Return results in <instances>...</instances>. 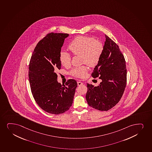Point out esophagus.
Masks as SVG:
<instances>
[{
  "label": "esophagus",
  "mask_w": 152,
  "mask_h": 152,
  "mask_svg": "<svg viewBox=\"0 0 152 152\" xmlns=\"http://www.w3.org/2000/svg\"><path fill=\"white\" fill-rule=\"evenodd\" d=\"M77 84H78V86H81V85H83V83L81 82V81H78Z\"/></svg>",
  "instance_id": "obj_1"
}]
</instances>
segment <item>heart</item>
Here are the masks:
<instances>
[{
    "instance_id": "heart-1",
    "label": "heart",
    "mask_w": 152,
    "mask_h": 152,
    "mask_svg": "<svg viewBox=\"0 0 152 152\" xmlns=\"http://www.w3.org/2000/svg\"><path fill=\"white\" fill-rule=\"evenodd\" d=\"M68 48L74 55H80L81 62L90 67H94L99 62L103 50L102 43L93 38L80 35L72 40ZM59 61L65 67L71 64V57L69 53L61 51L59 54ZM88 69L86 66L74 68L72 69L71 74L75 77L84 78L86 76Z\"/></svg>"
}]
</instances>
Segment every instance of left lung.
<instances>
[{
	"label": "left lung",
	"instance_id": "left-lung-1",
	"mask_svg": "<svg viewBox=\"0 0 152 152\" xmlns=\"http://www.w3.org/2000/svg\"><path fill=\"white\" fill-rule=\"evenodd\" d=\"M101 58L94 68L92 77L102 80L97 86L87 83L86 101L90 107L107 111L116 105L126 84V69L124 55L116 43L105 35Z\"/></svg>",
	"mask_w": 152,
	"mask_h": 152
}]
</instances>
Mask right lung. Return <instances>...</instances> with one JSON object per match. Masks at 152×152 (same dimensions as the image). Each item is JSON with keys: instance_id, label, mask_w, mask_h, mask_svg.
I'll use <instances>...</instances> for the list:
<instances>
[{"instance_id": "obj_1", "label": "right lung", "mask_w": 152, "mask_h": 152, "mask_svg": "<svg viewBox=\"0 0 152 152\" xmlns=\"http://www.w3.org/2000/svg\"><path fill=\"white\" fill-rule=\"evenodd\" d=\"M69 34L51 33L38 42L28 67V79L32 95L41 109L52 114L69 110L73 101L77 83L69 79L62 86L57 81L56 72L61 69L59 54Z\"/></svg>"}]
</instances>
